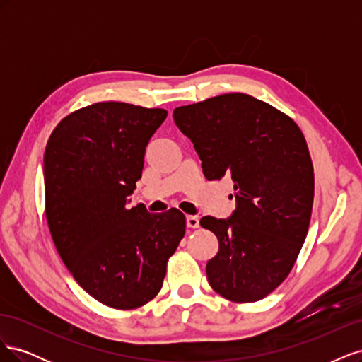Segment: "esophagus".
<instances>
[{
	"mask_svg": "<svg viewBox=\"0 0 362 362\" xmlns=\"http://www.w3.org/2000/svg\"><path fill=\"white\" fill-rule=\"evenodd\" d=\"M185 223L189 228H199V217L198 216H187L185 217Z\"/></svg>",
	"mask_w": 362,
	"mask_h": 362,
	"instance_id": "esophagus-1",
	"label": "esophagus"
}]
</instances>
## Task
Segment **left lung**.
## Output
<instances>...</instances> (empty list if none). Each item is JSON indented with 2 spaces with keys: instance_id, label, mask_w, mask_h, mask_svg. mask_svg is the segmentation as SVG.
Wrapping results in <instances>:
<instances>
[{
  "instance_id": "1",
  "label": "left lung",
  "mask_w": 362,
  "mask_h": 362,
  "mask_svg": "<svg viewBox=\"0 0 362 362\" xmlns=\"http://www.w3.org/2000/svg\"><path fill=\"white\" fill-rule=\"evenodd\" d=\"M173 119L192 140L205 178L234 181V213L201 218L218 240L208 282L233 302L266 298L288 276L310 226L314 170L300 128L246 93L178 107Z\"/></svg>"
}]
</instances>
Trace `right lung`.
<instances>
[{"mask_svg":"<svg viewBox=\"0 0 362 362\" xmlns=\"http://www.w3.org/2000/svg\"><path fill=\"white\" fill-rule=\"evenodd\" d=\"M166 116L163 108L96 103L64 117L43 156L45 214L59 255L84 291L116 310L156 298L185 234L177 208H128L149 139Z\"/></svg>","mask_w":362,"mask_h":362,"instance_id":"right-lung-1","label":"right lung"}]
</instances>
